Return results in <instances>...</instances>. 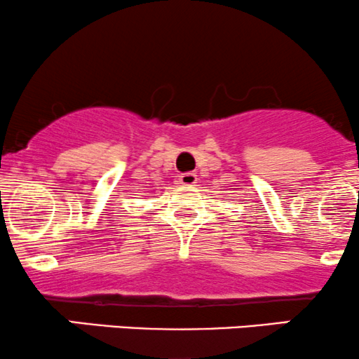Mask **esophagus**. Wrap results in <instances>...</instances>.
Segmentation results:
<instances>
[{
    "instance_id": "1",
    "label": "esophagus",
    "mask_w": 359,
    "mask_h": 359,
    "mask_svg": "<svg viewBox=\"0 0 359 359\" xmlns=\"http://www.w3.org/2000/svg\"><path fill=\"white\" fill-rule=\"evenodd\" d=\"M196 182H198L196 173L187 172V173H182V175H179V184H182V186H194Z\"/></svg>"
}]
</instances>
